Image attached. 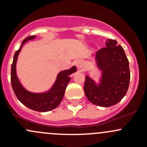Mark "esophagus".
<instances>
[{
    "label": "esophagus",
    "instance_id": "obj_1",
    "mask_svg": "<svg viewBox=\"0 0 147 147\" xmlns=\"http://www.w3.org/2000/svg\"><path fill=\"white\" fill-rule=\"evenodd\" d=\"M75 65H76V67L77 68H78V69H82V67L83 62L82 60H77L76 63H75Z\"/></svg>",
    "mask_w": 147,
    "mask_h": 147
}]
</instances>
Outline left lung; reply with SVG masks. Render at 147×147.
<instances>
[{
    "label": "left lung",
    "mask_w": 147,
    "mask_h": 147,
    "mask_svg": "<svg viewBox=\"0 0 147 147\" xmlns=\"http://www.w3.org/2000/svg\"><path fill=\"white\" fill-rule=\"evenodd\" d=\"M107 47L95 55L98 67L102 71L100 83L85 77L84 91L90 102L97 106H113L125 96L130 80L129 60L124 49L115 40H107Z\"/></svg>",
    "instance_id": "obj_1"
}]
</instances>
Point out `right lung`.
<instances>
[{"label":"right lung","instance_id":"1","mask_svg":"<svg viewBox=\"0 0 147 147\" xmlns=\"http://www.w3.org/2000/svg\"><path fill=\"white\" fill-rule=\"evenodd\" d=\"M35 38V35L26 38L22 42L20 48L15 53L13 64L11 65L10 80L15 94L23 105L37 112H48L56 108L60 104L64 96L67 85L71 80L69 75L76 72L77 68L73 66L69 69L60 72L57 75L54 85L47 92L32 93L27 91L21 85L16 75V62L23 44L29 40H32Z\"/></svg>","mask_w":147,"mask_h":147}]
</instances>
